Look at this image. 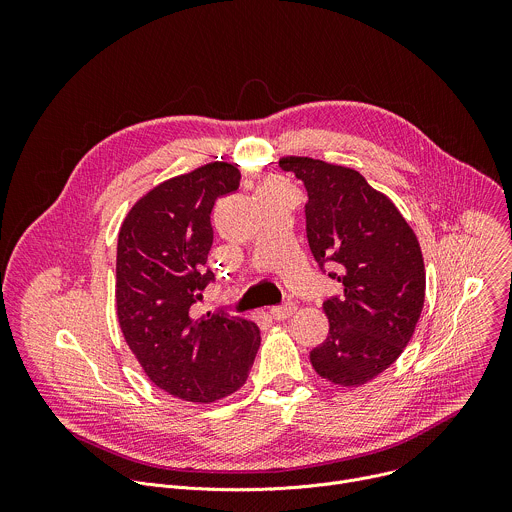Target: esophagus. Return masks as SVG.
Wrapping results in <instances>:
<instances>
[{"mask_svg": "<svg viewBox=\"0 0 512 512\" xmlns=\"http://www.w3.org/2000/svg\"><path fill=\"white\" fill-rule=\"evenodd\" d=\"M298 310V306L294 302H285L281 306H275L269 310V314L275 318V320H287L289 316H294Z\"/></svg>", "mask_w": 512, "mask_h": 512, "instance_id": "obj_1", "label": "esophagus"}]
</instances>
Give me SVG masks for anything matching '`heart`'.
<instances>
[{"instance_id": "b5f03b06", "label": "heart", "mask_w": 512, "mask_h": 512, "mask_svg": "<svg viewBox=\"0 0 512 512\" xmlns=\"http://www.w3.org/2000/svg\"><path fill=\"white\" fill-rule=\"evenodd\" d=\"M265 188H281V184H277V182H267Z\"/></svg>"}]
</instances>
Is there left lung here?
Returning <instances> with one entry per match:
<instances>
[{
	"label": "left lung",
	"instance_id": "obj_1",
	"mask_svg": "<svg viewBox=\"0 0 512 512\" xmlns=\"http://www.w3.org/2000/svg\"><path fill=\"white\" fill-rule=\"evenodd\" d=\"M308 190L306 233L320 269L342 294L324 302L326 340L312 367L342 387H358L389 369L409 344L425 300V267L415 233L397 206L352 168L287 156ZM334 264L336 272H326Z\"/></svg>",
	"mask_w": 512,
	"mask_h": 512
}]
</instances>
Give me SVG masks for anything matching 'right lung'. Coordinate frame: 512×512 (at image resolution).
I'll use <instances>...</instances> for the list:
<instances>
[{
    "label": "right lung",
    "mask_w": 512,
    "mask_h": 512,
    "mask_svg": "<svg viewBox=\"0 0 512 512\" xmlns=\"http://www.w3.org/2000/svg\"><path fill=\"white\" fill-rule=\"evenodd\" d=\"M241 172L212 162L170 178L133 204L117 241V318L143 373L162 391L212 403L247 381L259 328L223 310L194 320L190 308L214 281L210 212L239 188Z\"/></svg>",
    "instance_id": "right-lung-1"
}]
</instances>
